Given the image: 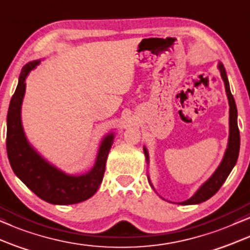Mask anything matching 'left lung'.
<instances>
[{
	"mask_svg": "<svg viewBox=\"0 0 250 250\" xmlns=\"http://www.w3.org/2000/svg\"><path fill=\"white\" fill-rule=\"evenodd\" d=\"M218 71L221 73V78L224 82L225 86V92L226 96H228L229 101V141H228V146H226L224 156H223L221 164L218 165V167L214 171L210 177H209L207 181H206L204 184H202L200 188H199L197 191H195L194 194L192 195L191 198L188 199V200L178 202V205H198L201 204V202L207 201L208 199H210L212 195L215 194L216 192L221 188V186L224 184V182L228 178L229 172L232 171V169L237 164V160L239 156V149H240V134H239V128H238V111H237V105H235L234 98L231 94V90H229V83L228 80V75H226V71L223 66L222 62H218L217 65ZM144 149V154L146 159V164H147V167L149 165V155L148 151L146 148V146L143 147ZM147 179L151 188L154 189V186H153L151 178H149V175L147 174ZM156 192V191H155ZM162 198V197H161ZM164 199V198H162ZM166 200V199H164Z\"/></svg>",
	"mask_w": 250,
	"mask_h": 250,
	"instance_id": "obj_1",
	"label": "left lung"
}]
</instances>
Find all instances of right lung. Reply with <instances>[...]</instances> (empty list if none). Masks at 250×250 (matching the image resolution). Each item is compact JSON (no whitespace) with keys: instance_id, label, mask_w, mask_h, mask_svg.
I'll return each instance as SVG.
<instances>
[{"instance_id":"1","label":"right lung","mask_w":250,"mask_h":250,"mask_svg":"<svg viewBox=\"0 0 250 250\" xmlns=\"http://www.w3.org/2000/svg\"><path fill=\"white\" fill-rule=\"evenodd\" d=\"M41 61L29 62L21 69L18 85L6 116V152L17 177L39 198L52 205H74L85 201L97 192L104 177L106 160L114 142L109 132L102 139L94 167L81 175H71L50 164L26 137L21 122V105L26 79Z\"/></svg>"}]
</instances>
